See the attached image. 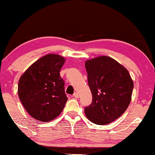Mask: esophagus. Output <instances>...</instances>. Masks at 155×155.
Segmentation results:
<instances>
[{
    "label": "esophagus",
    "mask_w": 155,
    "mask_h": 155,
    "mask_svg": "<svg viewBox=\"0 0 155 155\" xmlns=\"http://www.w3.org/2000/svg\"><path fill=\"white\" fill-rule=\"evenodd\" d=\"M73 97H74V98H76V99H78V98H79V94H78L77 92H75V93L73 94Z\"/></svg>",
    "instance_id": "esophagus-1"
}]
</instances>
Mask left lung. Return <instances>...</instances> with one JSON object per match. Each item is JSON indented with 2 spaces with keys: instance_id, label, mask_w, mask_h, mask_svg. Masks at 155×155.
<instances>
[{
  "instance_id": "obj_1",
  "label": "left lung",
  "mask_w": 155,
  "mask_h": 155,
  "mask_svg": "<svg viewBox=\"0 0 155 155\" xmlns=\"http://www.w3.org/2000/svg\"><path fill=\"white\" fill-rule=\"evenodd\" d=\"M92 102L85 114L92 123L103 125L119 118L129 105L134 83L128 71L106 56L85 62Z\"/></svg>"
}]
</instances>
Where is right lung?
<instances>
[{
  "instance_id": "1",
  "label": "right lung",
  "mask_w": 155,
  "mask_h": 155,
  "mask_svg": "<svg viewBox=\"0 0 155 155\" xmlns=\"http://www.w3.org/2000/svg\"><path fill=\"white\" fill-rule=\"evenodd\" d=\"M65 61L60 55L47 54L33 63L19 79V99L30 116L38 121H52L66 105L68 99L60 75Z\"/></svg>"
}]
</instances>
